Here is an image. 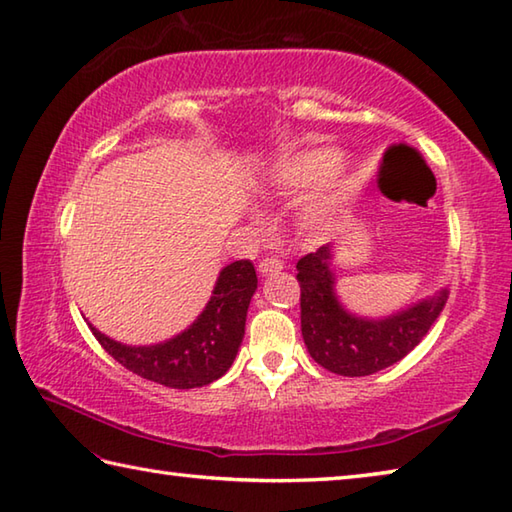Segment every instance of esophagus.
Returning <instances> with one entry per match:
<instances>
[{"label":"esophagus","mask_w":512,"mask_h":512,"mask_svg":"<svg viewBox=\"0 0 512 512\" xmlns=\"http://www.w3.org/2000/svg\"><path fill=\"white\" fill-rule=\"evenodd\" d=\"M282 268H284V262H282V259H277V257H266V259H262V262H259V273H262V275L280 273Z\"/></svg>","instance_id":"1"}]
</instances>
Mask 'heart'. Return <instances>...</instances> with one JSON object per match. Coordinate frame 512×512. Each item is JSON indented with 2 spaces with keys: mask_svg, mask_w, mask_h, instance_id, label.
<instances>
[{
  "mask_svg": "<svg viewBox=\"0 0 512 512\" xmlns=\"http://www.w3.org/2000/svg\"><path fill=\"white\" fill-rule=\"evenodd\" d=\"M342 159H345L342 152L331 150V147H320V150H306L293 156H284V159L273 165L271 185L280 192H297L311 188V185H318L331 179V176L340 170ZM353 192H356V181H338L327 194L313 199L309 206L304 208V219L313 226L324 224V221H329L340 208L347 206Z\"/></svg>",
  "mask_w": 512,
  "mask_h": 512,
  "instance_id": "1",
  "label": "heart"
}]
</instances>
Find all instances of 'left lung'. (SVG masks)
I'll list each match as a JSON object with an SVG mask.
<instances>
[{"instance_id": "8db88e82", "label": "left lung", "mask_w": 512, "mask_h": 512, "mask_svg": "<svg viewBox=\"0 0 512 512\" xmlns=\"http://www.w3.org/2000/svg\"><path fill=\"white\" fill-rule=\"evenodd\" d=\"M302 338L311 358L338 376H369L392 367L421 342L439 318L450 291L439 288L385 318L351 313L336 293L333 244L297 262Z\"/></svg>"}]
</instances>
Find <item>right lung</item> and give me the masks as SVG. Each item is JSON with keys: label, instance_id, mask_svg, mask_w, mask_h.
I'll use <instances>...</instances> for the list:
<instances>
[{"label": "right lung", "instance_id": "obj_1", "mask_svg": "<svg viewBox=\"0 0 512 512\" xmlns=\"http://www.w3.org/2000/svg\"><path fill=\"white\" fill-rule=\"evenodd\" d=\"M255 291V266L250 259H239L221 268L206 309L170 340L132 347L100 333L94 324L89 329L111 358L141 378L174 389L203 387L224 376L235 362Z\"/></svg>", "mask_w": 512, "mask_h": 512}]
</instances>
